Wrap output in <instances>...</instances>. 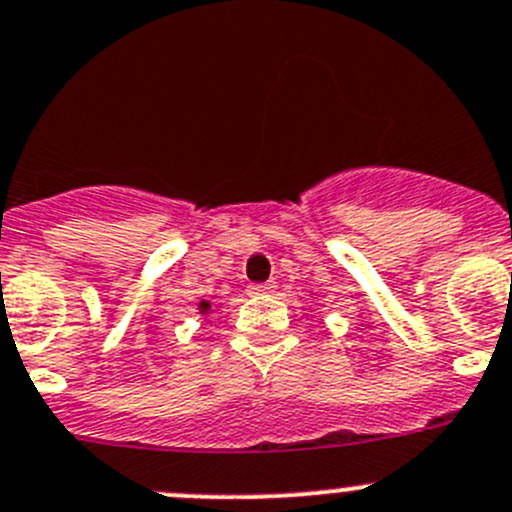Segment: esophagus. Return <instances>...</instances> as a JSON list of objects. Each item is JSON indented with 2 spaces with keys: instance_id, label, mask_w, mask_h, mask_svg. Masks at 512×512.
<instances>
[{
  "instance_id": "esophagus-1",
  "label": "esophagus",
  "mask_w": 512,
  "mask_h": 512,
  "mask_svg": "<svg viewBox=\"0 0 512 512\" xmlns=\"http://www.w3.org/2000/svg\"><path fill=\"white\" fill-rule=\"evenodd\" d=\"M273 281H266V283H251L249 286V293H254V296H263V293H271L273 291Z\"/></svg>"
}]
</instances>
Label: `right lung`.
I'll use <instances>...</instances> for the list:
<instances>
[{
    "label": "right lung",
    "mask_w": 512,
    "mask_h": 512,
    "mask_svg": "<svg viewBox=\"0 0 512 512\" xmlns=\"http://www.w3.org/2000/svg\"><path fill=\"white\" fill-rule=\"evenodd\" d=\"M201 311H209V303H206V301H201Z\"/></svg>",
    "instance_id": "1"
}]
</instances>
